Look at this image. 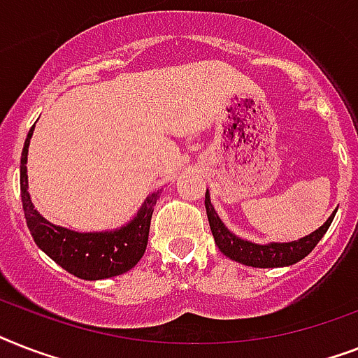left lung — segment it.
<instances>
[{
  "label": "left lung",
  "instance_id": "left-lung-1",
  "mask_svg": "<svg viewBox=\"0 0 358 358\" xmlns=\"http://www.w3.org/2000/svg\"><path fill=\"white\" fill-rule=\"evenodd\" d=\"M204 204H206L210 229H212L213 239H215V245L219 247V250L224 256H229L230 260L239 262V264L250 267H286L297 264L306 255H310L312 249L320 243V239L327 232L331 223H333L334 215H336V212H333L331 217L320 229L310 232L305 238L295 239V241H288V243H278V241L255 243V241H249V239L239 238V236H236L234 232H230L227 229V224L221 221L219 213L213 208L212 199H210V191L208 189Z\"/></svg>",
  "mask_w": 358,
  "mask_h": 358
}]
</instances>
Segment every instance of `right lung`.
Returning a JSON list of instances; mask_svg holds the SVG:
<instances>
[{
	"mask_svg": "<svg viewBox=\"0 0 358 358\" xmlns=\"http://www.w3.org/2000/svg\"><path fill=\"white\" fill-rule=\"evenodd\" d=\"M29 129L27 139L22 150L20 162V191L24 204L25 221L31 236L38 245V249L46 252L53 262H57L64 271L72 273L74 277L83 280H100L122 275L129 271L143 258L148 241L150 219L154 213L157 199L162 189L154 191L146 196L131 221L113 230L100 232H78L61 224L50 223L35 210L31 202L29 184H27V152L29 141L33 137Z\"/></svg>",
	"mask_w": 358,
	"mask_h": 358,
	"instance_id": "1",
	"label": "right lung"
}]
</instances>
